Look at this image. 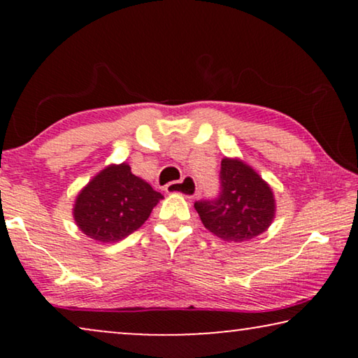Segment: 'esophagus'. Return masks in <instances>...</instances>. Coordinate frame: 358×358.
<instances>
[{
  "mask_svg": "<svg viewBox=\"0 0 358 358\" xmlns=\"http://www.w3.org/2000/svg\"><path fill=\"white\" fill-rule=\"evenodd\" d=\"M164 190L168 194H182L185 197H194L197 194V182L190 176H184L180 180H173V182L166 184Z\"/></svg>",
  "mask_w": 358,
  "mask_h": 358,
  "instance_id": "34e87169",
  "label": "esophagus"
}]
</instances>
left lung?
<instances>
[{
    "label": "left lung",
    "mask_w": 358,
    "mask_h": 358,
    "mask_svg": "<svg viewBox=\"0 0 358 358\" xmlns=\"http://www.w3.org/2000/svg\"><path fill=\"white\" fill-rule=\"evenodd\" d=\"M203 227L224 241L243 243L271 227L275 215L272 189L239 159H222L217 197L194 203Z\"/></svg>",
    "instance_id": "1"
}]
</instances>
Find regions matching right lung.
Instances as JSON below:
<instances>
[{"label": "right lung", "instance_id": "1", "mask_svg": "<svg viewBox=\"0 0 358 358\" xmlns=\"http://www.w3.org/2000/svg\"><path fill=\"white\" fill-rule=\"evenodd\" d=\"M163 195L131 174L129 164L101 171L76 197L75 222L101 243H117L136 231Z\"/></svg>", "mask_w": 358, "mask_h": 358}]
</instances>
